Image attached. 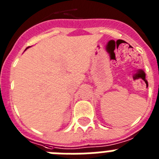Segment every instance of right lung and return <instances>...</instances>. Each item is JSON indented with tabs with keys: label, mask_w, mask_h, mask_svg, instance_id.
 <instances>
[{
	"label": "right lung",
	"mask_w": 159,
	"mask_h": 159,
	"mask_svg": "<svg viewBox=\"0 0 159 159\" xmlns=\"http://www.w3.org/2000/svg\"><path fill=\"white\" fill-rule=\"evenodd\" d=\"M29 48V47H27V48H26V49H27V48Z\"/></svg>",
	"instance_id": "add662e5"
}]
</instances>
